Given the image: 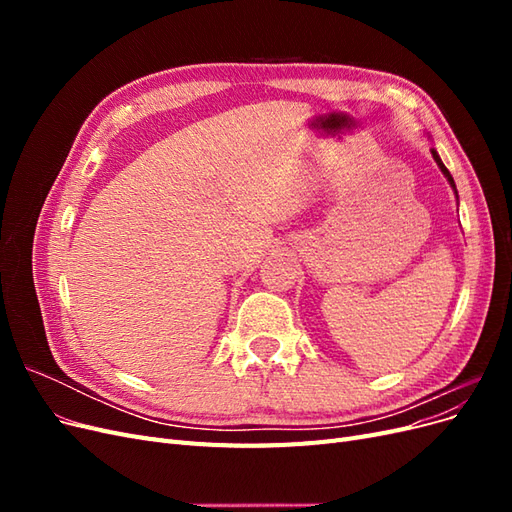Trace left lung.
Wrapping results in <instances>:
<instances>
[{
	"mask_svg": "<svg viewBox=\"0 0 512 512\" xmlns=\"http://www.w3.org/2000/svg\"><path fill=\"white\" fill-rule=\"evenodd\" d=\"M431 156H433V160H436V164H438V168L442 170V175L446 177V181L451 183V188H453V192H455V196H457V185H455V181H453V175L448 173V168L444 166V162H442V160H440V156H438V151L433 149V147H431ZM457 200H459V196H457Z\"/></svg>",
	"mask_w": 512,
	"mask_h": 512,
	"instance_id": "1",
	"label": "left lung"
}]
</instances>
